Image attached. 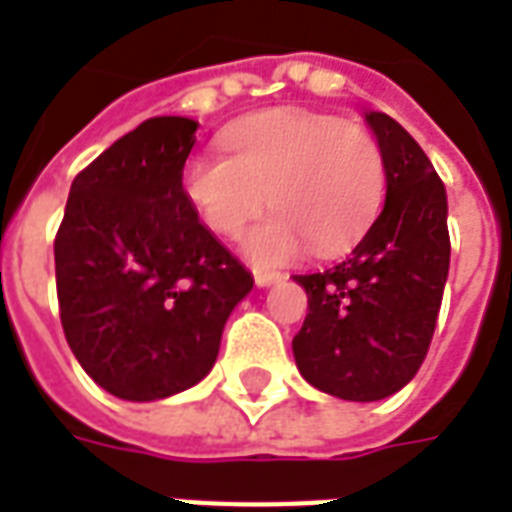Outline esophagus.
<instances>
[{"label":"esophagus","mask_w":512,"mask_h":512,"mask_svg":"<svg viewBox=\"0 0 512 512\" xmlns=\"http://www.w3.org/2000/svg\"><path fill=\"white\" fill-rule=\"evenodd\" d=\"M282 274L279 271H268V268H255V282L257 288H268V285H274V282H282Z\"/></svg>","instance_id":"34e87169"}]
</instances>
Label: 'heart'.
Listing matches in <instances>:
<instances>
[{
	"instance_id": "b5f03b06",
	"label": "heart",
	"mask_w": 512,
	"mask_h": 512,
	"mask_svg": "<svg viewBox=\"0 0 512 512\" xmlns=\"http://www.w3.org/2000/svg\"><path fill=\"white\" fill-rule=\"evenodd\" d=\"M227 158L197 153L183 167V194L216 235L244 233L266 202L277 211L246 235L257 263H285L310 244L337 255L376 219L386 161L370 128L332 115L279 109L227 128Z\"/></svg>"
}]
</instances>
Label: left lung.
<instances>
[{"mask_svg":"<svg viewBox=\"0 0 512 512\" xmlns=\"http://www.w3.org/2000/svg\"><path fill=\"white\" fill-rule=\"evenodd\" d=\"M365 117L384 150V208L345 260L293 277L310 304L293 337L301 376L356 403L395 395L417 376L450 271L444 183L397 120Z\"/></svg>","mask_w":512,"mask_h":512,"instance_id":"8db88e82","label":"left lung"}]
</instances>
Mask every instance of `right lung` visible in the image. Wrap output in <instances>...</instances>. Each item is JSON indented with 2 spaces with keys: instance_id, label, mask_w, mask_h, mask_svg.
Masks as SVG:
<instances>
[{
  "instance_id": "obj_1",
  "label": "right lung",
  "mask_w": 512,
  "mask_h": 512,
  "mask_svg": "<svg viewBox=\"0 0 512 512\" xmlns=\"http://www.w3.org/2000/svg\"><path fill=\"white\" fill-rule=\"evenodd\" d=\"M189 117H150L73 178L54 238L65 340L123 400L178 395L211 373L255 279L183 194Z\"/></svg>"
}]
</instances>
